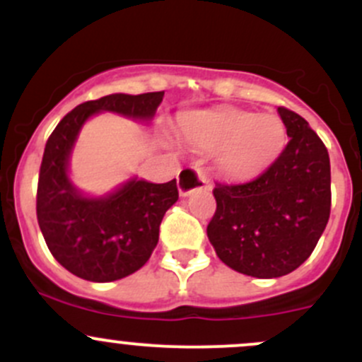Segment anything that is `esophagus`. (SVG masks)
Listing matches in <instances>:
<instances>
[{
  "mask_svg": "<svg viewBox=\"0 0 362 362\" xmlns=\"http://www.w3.org/2000/svg\"><path fill=\"white\" fill-rule=\"evenodd\" d=\"M208 189V177L202 168L187 166L178 175V192L180 196H189L191 192Z\"/></svg>",
  "mask_w": 362,
  "mask_h": 362,
  "instance_id": "34e87169",
  "label": "esophagus"
}]
</instances>
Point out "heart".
<instances>
[{"label": "heart", "mask_w": 362, "mask_h": 362, "mask_svg": "<svg viewBox=\"0 0 362 362\" xmlns=\"http://www.w3.org/2000/svg\"><path fill=\"white\" fill-rule=\"evenodd\" d=\"M185 134L202 151L221 152V170L235 178L252 177L268 168L287 140L279 117L236 108L196 113L189 119Z\"/></svg>", "instance_id": "b5f03b06"}]
</instances>
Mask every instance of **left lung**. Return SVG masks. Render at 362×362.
I'll list each match as a JSON object with an SVG mask.
<instances>
[{
    "label": "left lung",
    "instance_id": "1",
    "mask_svg": "<svg viewBox=\"0 0 362 362\" xmlns=\"http://www.w3.org/2000/svg\"><path fill=\"white\" fill-rule=\"evenodd\" d=\"M289 144L259 177L215 184L206 228L218 259L255 279H276L310 257L331 211L329 154L305 119L279 107Z\"/></svg>",
    "mask_w": 362,
    "mask_h": 362
}]
</instances>
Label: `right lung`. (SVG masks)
<instances>
[{"label":"right lung","mask_w":362,"mask_h":362,"mask_svg":"<svg viewBox=\"0 0 362 362\" xmlns=\"http://www.w3.org/2000/svg\"><path fill=\"white\" fill-rule=\"evenodd\" d=\"M164 90L110 94L86 101L61 119L43 152L36 191V217L50 254L73 275L113 282L140 269L159 240L164 214L178 199L177 180L126 182L103 198L82 196L68 178V160L78 131L90 115L115 112L151 120Z\"/></svg>","instance_id":"right-lung-1"}]
</instances>
